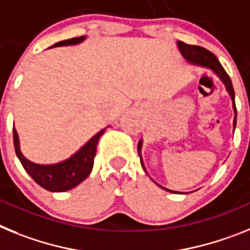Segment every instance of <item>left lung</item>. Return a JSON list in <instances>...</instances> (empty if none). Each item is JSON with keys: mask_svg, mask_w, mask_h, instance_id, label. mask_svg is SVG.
<instances>
[{"mask_svg": "<svg viewBox=\"0 0 250 250\" xmlns=\"http://www.w3.org/2000/svg\"><path fill=\"white\" fill-rule=\"evenodd\" d=\"M177 46H179L180 53L184 56V59L188 62V64L197 65V66H201V68H208L215 74L216 77L223 82V84L225 85L228 94H229L230 99H231V104H233V110H234V121H233V128L235 129L236 125V107H235V93H234L233 84H231V80H230L229 75L227 74V71L224 70V68L221 66L220 62L218 60L214 54L209 50H206L205 47L197 46V45H188L182 42V41H177ZM142 145L143 141L140 140L138 142V155L141 158V165H142V168L146 172V168H145V164H143L142 158ZM153 181V180H152ZM157 186H160L161 188L166 191H170V192H175V194H188V192H180V191H173L170 188H166L164 186H161L160 184H157L156 181H153Z\"/></svg>", "mask_w": 250, "mask_h": 250, "instance_id": "1", "label": "left lung"}]
</instances>
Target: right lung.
<instances>
[{"mask_svg": "<svg viewBox=\"0 0 250 250\" xmlns=\"http://www.w3.org/2000/svg\"><path fill=\"white\" fill-rule=\"evenodd\" d=\"M85 39L86 36H80V38L59 41L51 47L78 45L83 42ZM105 129L107 128L101 129L84 146L80 147L75 153H73L64 161H60L58 164L42 165L35 164L22 155L20 148V138H19L16 128L14 127L15 151L26 172L29 173L38 185L51 192H64L79 185L80 182H83L89 176V173L92 172L95 153H97V145Z\"/></svg>", "mask_w": 250, "mask_h": 250, "instance_id": "add662e5", "label": "right lung"}]
</instances>
